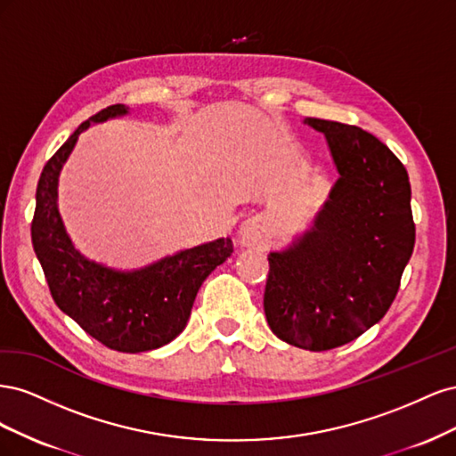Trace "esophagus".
Wrapping results in <instances>:
<instances>
[{"label":"esophagus","mask_w":456,"mask_h":456,"mask_svg":"<svg viewBox=\"0 0 456 456\" xmlns=\"http://www.w3.org/2000/svg\"><path fill=\"white\" fill-rule=\"evenodd\" d=\"M241 241L243 243H251L253 241V232L249 228H243L241 230Z\"/></svg>","instance_id":"esophagus-1"}]
</instances>
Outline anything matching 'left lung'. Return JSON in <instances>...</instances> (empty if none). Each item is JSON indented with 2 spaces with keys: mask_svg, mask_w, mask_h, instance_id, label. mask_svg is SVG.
I'll use <instances>...</instances> for the list:
<instances>
[{
  "mask_svg": "<svg viewBox=\"0 0 456 456\" xmlns=\"http://www.w3.org/2000/svg\"><path fill=\"white\" fill-rule=\"evenodd\" d=\"M327 136L338 181L315 226L270 253L265 314L273 335L323 352L348 344L390 310L415 247L409 175L377 136L306 118Z\"/></svg>",
  "mask_w": 456,
  "mask_h": 456,
  "instance_id": "obj_1",
  "label": "left lung"
}]
</instances>
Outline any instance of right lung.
<instances>
[{
  "label": "right lung",
  "instance_id": "obj_1",
  "mask_svg": "<svg viewBox=\"0 0 456 456\" xmlns=\"http://www.w3.org/2000/svg\"><path fill=\"white\" fill-rule=\"evenodd\" d=\"M123 114V104L96 112L45 163L36 190L32 245L57 306L106 348L136 354L156 350L183 333L203 280L232 255L233 243L220 238L136 272L96 265L76 249L57 209L59 173L91 121Z\"/></svg>",
  "mask_w": 456,
  "mask_h": 456
}]
</instances>
